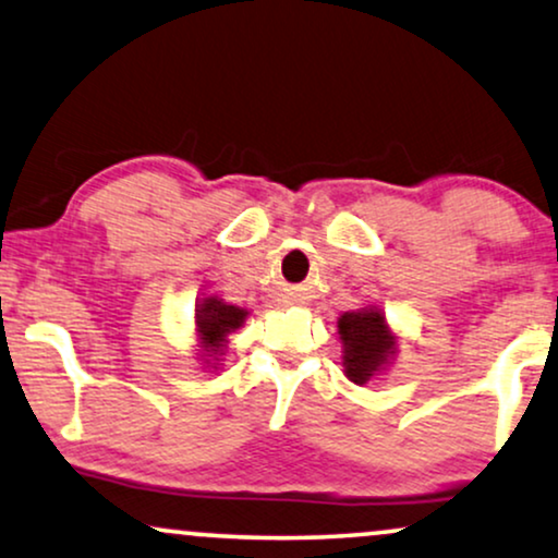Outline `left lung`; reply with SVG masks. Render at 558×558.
<instances>
[{
  "label": "left lung",
  "mask_w": 558,
  "mask_h": 558,
  "mask_svg": "<svg viewBox=\"0 0 558 558\" xmlns=\"http://www.w3.org/2000/svg\"><path fill=\"white\" fill-rule=\"evenodd\" d=\"M343 341V367L354 383H367L383 367L396 341L377 311L343 313L339 318Z\"/></svg>",
  "instance_id": "8db88e82"
}]
</instances>
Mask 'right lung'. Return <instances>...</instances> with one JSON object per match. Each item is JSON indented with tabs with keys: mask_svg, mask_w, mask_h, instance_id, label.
I'll return each instance as SVG.
<instances>
[{
	"mask_svg": "<svg viewBox=\"0 0 558 558\" xmlns=\"http://www.w3.org/2000/svg\"><path fill=\"white\" fill-rule=\"evenodd\" d=\"M245 318V311H240L235 305H225L222 300L209 298L198 307L196 313V326L198 333L204 336L206 352L219 354L225 347V336L240 328V323Z\"/></svg>",
	"mask_w": 558,
	"mask_h": 558,
	"instance_id": "add662e5",
	"label": "right lung"
}]
</instances>
